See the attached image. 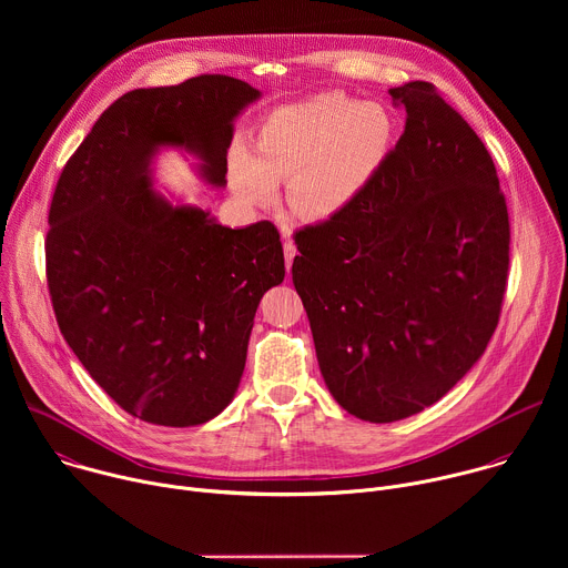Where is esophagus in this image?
Returning a JSON list of instances; mask_svg holds the SVG:
<instances>
[{
  "label": "esophagus",
  "mask_w": 568,
  "mask_h": 568,
  "mask_svg": "<svg viewBox=\"0 0 568 568\" xmlns=\"http://www.w3.org/2000/svg\"><path fill=\"white\" fill-rule=\"evenodd\" d=\"M283 252H285V267H287V272L292 270V263H294V258H296V247H294V242L287 237L285 242H283Z\"/></svg>",
  "instance_id": "obj_1"
}]
</instances>
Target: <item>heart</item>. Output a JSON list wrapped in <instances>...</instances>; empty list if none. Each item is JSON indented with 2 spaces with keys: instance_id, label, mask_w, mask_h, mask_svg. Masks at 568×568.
Wrapping results in <instances>:
<instances>
[{
  "instance_id": "obj_1",
  "label": "heart",
  "mask_w": 568,
  "mask_h": 568,
  "mask_svg": "<svg viewBox=\"0 0 568 568\" xmlns=\"http://www.w3.org/2000/svg\"><path fill=\"white\" fill-rule=\"evenodd\" d=\"M395 139L393 114L371 101L316 94L272 110L250 148L233 145L226 178L245 206L270 204L285 182L287 206L303 220L346 211L377 178Z\"/></svg>"
}]
</instances>
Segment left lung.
I'll list each match as a JSON object with an SVG mask.
<instances>
[{
  "label": "left lung",
  "instance_id": "8db88e82",
  "mask_svg": "<svg viewBox=\"0 0 568 568\" xmlns=\"http://www.w3.org/2000/svg\"><path fill=\"white\" fill-rule=\"evenodd\" d=\"M407 125L368 189L296 233L292 281L333 397L395 423L447 395L499 323L510 224L490 152L434 85L388 90Z\"/></svg>",
  "mask_w": 568,
  "mask_h": 568
}]
</instances>
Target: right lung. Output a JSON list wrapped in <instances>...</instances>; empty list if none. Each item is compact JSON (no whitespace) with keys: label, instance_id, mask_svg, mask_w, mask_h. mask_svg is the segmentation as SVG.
Returning <instances> with one entry per match:
<instances>
[{"label":"right lung","instance_id":"obj_1","mask_svg":"<svg viewBox=\"0 0 568 568\" xmlns=\"http://www.w3.org/2000/svg\"><path fill=\"white\" fill-rule=\"evenodd\" d=\"M263 94L222 73L132 90L112 103L58 180L47 281L60 333L94 382L139 420L195 427L233 399L263 294L283 283L272 222L220 224L154 186L182 150L226 186L233 123Z\"/></svg>","mask_w":568,"mask_h":568}]
</instances>
